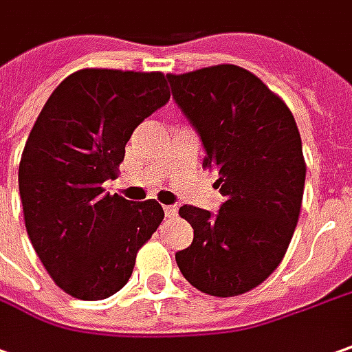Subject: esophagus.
I'll return each instance as SVG.
<instances>
[{
    "instance_id": "1",
    "label": "esophagus",
    "mask_w": 352,
    "mask_h": 352,
    "mask_svg": "<svg viewBox=\"0 0 352 352\" xmlns=\"http://www.w3.org/2000/svg\"><path fill=\"white\" fill-rule=\"evenodd\" d=\"M164 212H166L167 217H177V214H179V206H177V204H169V206H164Z\"/></svg>"
}]
</instances>
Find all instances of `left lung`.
<instances>
[{"label":"left lung","mask_w":352,"mask_h":352,"mask_svg":"<svg viewBox=\"0 0 352 352\" xmlns=\"http://www.w3.org/2000/svg\"><path fill=\"white\" fill-rule=\"evenodd\" d=\"M167 80L202 142L204 167L217 171L226 196L217 214L179 210L195 239L175 252L177 266L206 295H243L274 274L298 221L307 166L295 117L258 76L236 65Z\"/></svg>","instance_id":"1"}]
</instances>
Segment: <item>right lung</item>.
Wrapping results in <instances>:
<instances>
[{
    "label": "right lung",
    "instance_id": "right-lung-1",
    "mask_svg": "<svg viewBox=\"0 0 352 352\" xmlns=\"http://www.w3.org/2000/svg\"><path fill=\"white\" fill-rule=\"evenodd\" d=\"M169 102L166 76L82 69L54 90L19 166L26 233L67 295L102 300L123 289L136 252L164 219L156 200L104 190L136 126Z\"/></svg>",
    "mask_w": 352,
    "mask_h": 352
}]
</instances>
